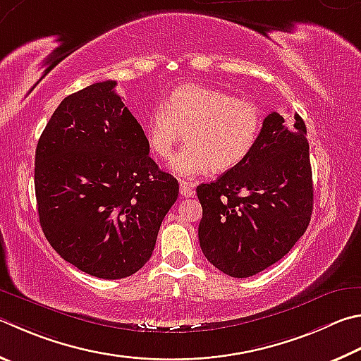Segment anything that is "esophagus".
Masks as SVG:
<instances>
[{
    "mask_svg": "<svg viewBox=\"0 0 361 361\" xmlns=\"http://www.w3.org/2000/svg\"><path fill=\"white\" fill-rule=\"evenodd\" d=\"M180 194L183 195V197H192V195L195 194L194 186L191 185V183L181 181V183H180Z\"/></svg>",
    "mask_w": 361,
    "mask_h": 361,
    "instance_id": "obj_1",
    "label": "esophagus"
}]
</instances>
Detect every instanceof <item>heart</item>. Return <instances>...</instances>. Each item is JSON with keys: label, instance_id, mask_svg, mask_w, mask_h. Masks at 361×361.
I'll use <instances>...</instances> for the list:
<instances>
[{"label": "heart", "instance_id": "1", "mask_svg": "<svg viewBox=\"0 0 361 361\" xmlns=\"http://www.w3.org/2000/svg\"><path fill=\"white\" fill-rule=\"evenodd\" d=\"M264 124L257 102L226 91L185 83L169 94L166 104L152 109L145 137L152 153L169 159L186 133V145L173 156L170 170L180 178H194L214 170L228 172L246 161Z\"/></svg>", "mask_w": 361, "mask_h": 361}]
</instances>
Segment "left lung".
Returning <instances> with one entry per match:
<instances>
[{
	"instance_id": "1",
	"label": "left lung",
	"mask_w": 361,
	"mask_h": 361,
	"mask_svg": "<svg viewBox=\"0 0 361 361\" xmlns=\"http://www.w3.org/2000/svg\"><path fill=\"white\" fill-rule=\"evenodd\" d=\"M202 252L232 278L254 276L290 251L310 226L312 172L298 114L267 115L246 161L197 186Z\"/></svg>"
}]
</instances>
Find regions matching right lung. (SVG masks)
Masks as SVG:
<instances>
[{"label": "right lung", "instance_id": "obj_1", "mask_svg": "<svg viewBox=\"0 0 361 361\" xmlns=\"http://www.w3.org/2000/svg\"><path fill=\"white\" fill-rule=\"evenodd\" d=\"M116 82L64 97L37 142L39 222L51 247L78 270L128 278L152 257L178 181L152 158L145 133Z\"/></svg>", "mask_w": 361, "mask_h": 361}]
</instances>
